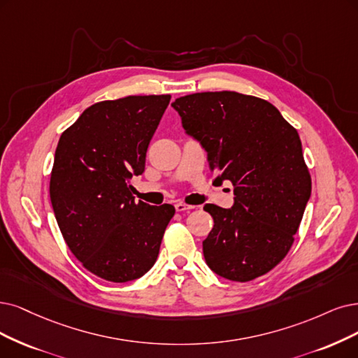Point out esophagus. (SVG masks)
<instances>
[{
    "label": "esophagus",
    "instance_id": "1",
    "mask_svg": "<svg viewBox=\"0 0 358 358\" xmlns=\"http://www.w3.org/2000/svg\"><path fill=\"white\" fill-rule=\"evenodd\" d=\"M176 209L178 210V213H182V210H192V209H194V206L178 201V202H176Z\"/></svg>",
    "mask_w": 358,
    "mask_h": 358
}]
</instances>
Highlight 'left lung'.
Instances as JSON below:
<instances>
[{
  "mask_svg": "<svg viewBox=\"0 0 358 358\" xmlns=\"http://www.w3.org/2000/svg\"><path fill=\"white\" fill-rule=\"evenodd\" d=\"M172 108L208 152L217 180L234 189L231 209L203 206L214 218L206 264L233 282L264 275L292 248L311 194L298 131L267 100L236 91L194 92Z\"/></svg>",
  "mask_w": 358,
  "mask_h": 358,
  "instance_id": "1",
  "label": "left lung"
}]
</instances>
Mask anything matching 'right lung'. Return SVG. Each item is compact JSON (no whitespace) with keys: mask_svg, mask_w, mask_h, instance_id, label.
<instances>
[{"mask_svg":"<svg viewBox=\"0 0 358 358\" xmlns=\"http://www.w3.org/2000/svg\"><path fill=\"white\" fill-rule=\"evenodd\" d=\"M169 94L128 96L90 106L63 131L50 178V199L63 239L92 274L125 283L148 273L176 208L136 202L129 180Z\"/></svg>","mask_w":358,"mask_h":358,"instance_id":"add662e5","label":"right lung"}]
</instances>
